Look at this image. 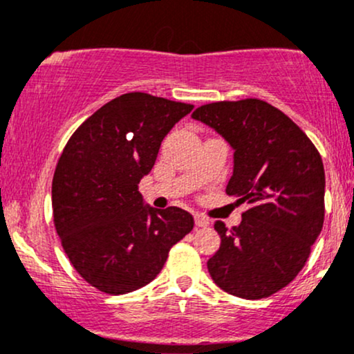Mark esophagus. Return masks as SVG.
<instances>
[{
	"label": "esophagus",
	"instance_id": "1",
	"mask_svg": "<svg viewBox=\"0 0 354 354\" xmlns=\"http://www.w3.org/2000/svg\"><path fill=\"white\" fill-rule=\"evenodd\" d=\"M194 225L198 228H206V226H209V219L203 216V214H194Z\"/></svg>",
	"mask_w": 354,
	"mask_h": 354
}]
</instances>
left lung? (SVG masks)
I'll return each mask as SVG.
<instances>
[{
    "instance_id": "1",
    "label": "left lung",
    "mask_w": 354,
    "mask_h": 354,
    "mask_svg": "<svg viewBox=\"0 0 354 354\" xmlns=\"http://www.w3.org/2000/svg\"><path fill=\"white\" fill-rule=\"evenodd\" d=\"M234 149L230 196L246 203L238 226L214 223L221 246L208 259L226 293L261 299L283 290L310 258L324 221V168L311 140L263 100L218 101L191 115Z\"/></svg>"
}]
</instances>
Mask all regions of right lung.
Returning <instances> with one entry per match:
<instances>
[{"mask_svg":"<svg viewBox=\"0 0 354 354\" xmlns=\"http://www.w3.org/2000/svg\"><path fill=\"white\" fill-rule=\"evenodd\" d=\"M193 104L126 93L73 133L53 176V221L84 281L108 295L140 290L193 230L188 211L145 206L138 191L161 141Z\"/></svg>","mask_w":354,"mask_h":354,"instance_id":"obj_1","label":"right lung"}]
</instances>
